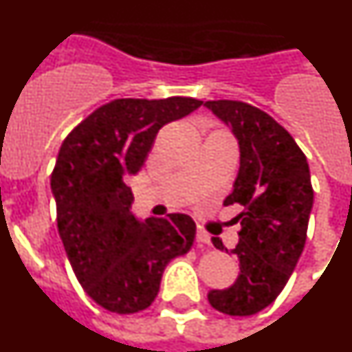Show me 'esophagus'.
Listing matches in <instances>:
<instances>
[{"mask_svg": "<svg viewBox=\"0 0 352 352\" xmlns=\"http://www.w3.org/2000/svg\"><path fill=\"white\" fill-rule=\"evenodd\" d=\"M195 241H197V245H211L210 234H208L206 231H203V229H199L197 231V234H195Z\"/></svg>", "mask_w": 352, "mask_h": 352, "instance_id": "34e87169", "label": "esophagus"}]
</instances>
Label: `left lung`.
Wrapping results in <instances>:
<instances>
[{"label":"left lung","instance_id":"left-lung-1","mask_svg":"<svg viewBox=\"0 0 352 352\" xmlns=\"http://www.w3.org/2000/svg\"><path fill=\"white\" fill-rule=\"evenodd\" d=\"M204 107L238 141L239 170L223 204L243 208L231 250L239 275L231 287L208 292V301L227 316H252L276 300L303 252L314 206L309 162L291 133L261 109L238 100H210ZM211 241L227 252L220 238Z\"/></svg>","mask_w":352,"mask_h":352}]
</instances>
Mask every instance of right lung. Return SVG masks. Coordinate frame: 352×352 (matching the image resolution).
<instances>
[{
  "label": "right lung",
  "instance_id": "obj_1",
  "mask_svg": "<svg viewBox=\"0 0 352 352\" xmlns=\"http://www.w3.org/2000/svg\"><path fill=\"white\" fill-rule=\"evenodd\" d=\"M201 105L188 96L118 98L61 144L51 174L58 231L79 284L109 312L148 309L167 264L192 248L194 220L185 213L139 220L125 179L144 166L162 126Z\"/></svg>",
  "mask_w": 352,
  "mask_h": 352
}]
</instances>
